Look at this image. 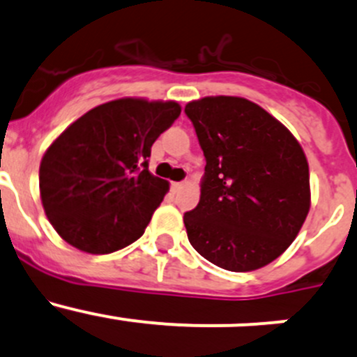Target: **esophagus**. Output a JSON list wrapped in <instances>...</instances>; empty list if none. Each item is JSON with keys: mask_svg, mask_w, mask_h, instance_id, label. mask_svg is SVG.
<instances>
[{"mask_svg": "<svg viewBox=\"0 0 357 357\" xmlns=\"http://www.w3.org/2000/svg\"><path fill=\"white\" fill-rule=\"evenodd\" d=\"M183 188H185V183H183V181H174V183H171L172 193H179Z\"/></svg>", "mask_w": 357, "mask_h": 357, "instance_id": "1", "label": "esophagus"}]
</instances>
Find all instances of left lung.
Segmentation results:
<instances>
[{
    "instance_id": "8db88e82",
    "label": "left lung",
    "mask_w": 357,
    "mask_h": 357,
    "mask_svg": "<svg viewBox=\"0 0 357 357\" xmlns=\"http://www.w3.org/2000/svg\"><path fill=\"white\" fill-rule=\"evenodd\" d=\"M185 112L207 162L199 205L183 218L190 243L228 271L269 264L290 247L311 207L304 150L245 98L205 96Z\"/></svg>"
}]
</instances>
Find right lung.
I'll use <instances>...</instances> for the list:
<instances>
[{
    "label": "right lung",
    "instance_id": "add662e5",
    "mask_svg": "<svg viewBox=\"0 0 357 357\" xmlns=\"http://www.w3.org/2000/svg\"><path fill=\"white\" fill-rule=\"evenodd\" d=\"M181 114L176 102L119 98L86 112L50 145L39 165L46 215L88 254L136 242L169 190L149 171L153 142Z\"/></svg>",
    "mask_w": 357,
    "mask_h": 357
}]
</instances>
